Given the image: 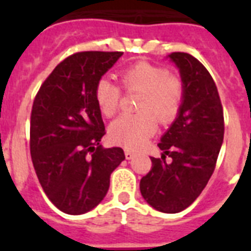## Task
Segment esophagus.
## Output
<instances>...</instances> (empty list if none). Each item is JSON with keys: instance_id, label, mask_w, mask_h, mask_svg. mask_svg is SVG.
<instances>
[{"instance_id": "34e87169", "label": "esophagus", "mask_w": 251, "mask_h": 251, "mask_svg": "<svg viewBox=\"0 0 251 251\" xmlns=\"http://www.w3.org/2000/svg\"><path fill=\"white\" fill-rule=\"evenodd\" d=\"M125 156L127 160H131V159H134V157L137 156V153L134 152V151H131V150H125Z\"/></svg>"}]
</instances>
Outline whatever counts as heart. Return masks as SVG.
I'll return each mask as SVG.
<instances>
[{"label": "heart", "mask_w": 251, "mask_h": 251, "mask_svg": "<svg viewBox=\"0 0 251 251\" xmlns=\"http://www.w3.org/2000/svg\"><path fill=\"white\" fill-rule=\"evenodd\" d=\"M120 79L126 91H139V112L117 118L109 126V138L117 145L138 149L155 133L157 120L163 125L175 121L182 105L185 87L179 76L147 61L130 65L122 70ZM94 96L102 116L113 117L117 113L121 99L120 86L101 78L96 83Z\"/></svg>", "instance_id": "1"}]
</instances>
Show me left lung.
<instances>
[{
	"label": "left lung",
	"instance_id": "1",
	"mask_svg": "<svg viewBox=\"0 0 251 251\" xmlns=\"http://www.w3.org/2000/svg\"><path fill=\"white\" fill-rule=\"evenodd\" d=\"M169 58L179 69L185 96L176 121L157 143L161 159L151 157L152 167L139 187L150 206L176 214L198 198L214 173L224 138V113L208 70L189 53L173 52Z\"/></svg>",
	"mask_w": 251,
	"mask_h": 251
}]
</instances>
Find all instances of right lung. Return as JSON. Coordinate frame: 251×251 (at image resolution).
<instances>
[{"mask_svg":"<svg viewBox=\"0 0 251 251\" xmlns=\"http://www.w3.org/2000/svg\"><path fill=\"white\" fill-rule=\"evenodd\" d=\"M122 52H78L66 57L33 100L29 151L43 190L65 214H86L101 202L112 172L125 159L120 147L100 145L105 126L95 87Z\"/></svg>","mask_w":251,"mask_h":251,"instance_id":"right-lung-1","label":"right lung"}]
</instances>
